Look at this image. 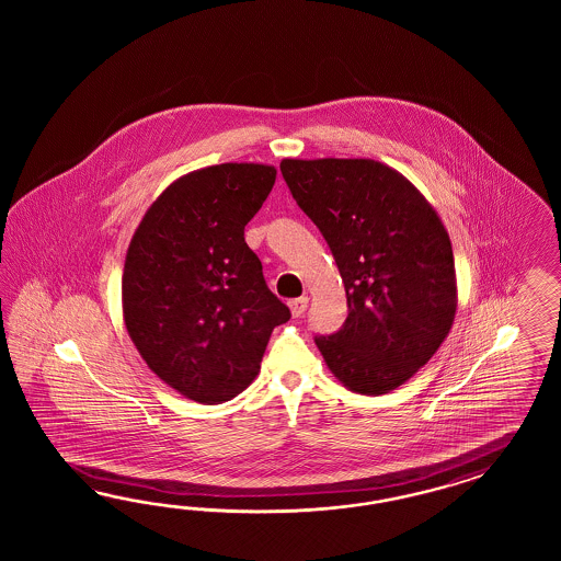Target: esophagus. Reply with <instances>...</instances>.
Instances as JSON below:
<instances>
[{"instance_id": "esophagus-1", "label": "esophagus", "mask_w": 561, "mask_h": 561, "mask_svg": "<svg viewBox=\"0 0 561 561\" xmlns=\"http://www.w3.org/2000/svg\"><path fill=\"white\" fill-rule=\"evenodd\" d=\"M306 306H308V298H306V296H302V298H296V300H291V302H289L291 317H300V314L305 312Z\"/></svg>"}]
</instances>
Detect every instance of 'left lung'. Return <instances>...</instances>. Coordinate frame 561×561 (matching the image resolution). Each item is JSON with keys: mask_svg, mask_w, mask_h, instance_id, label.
Listing matches in <instances>:
<instances>
[{"mask_svg": "<svg viewBox=\"0 0 561 561\" xmlns=\"http://www.w3.org/2000/svg\"><path fill=\"white\" fill-rule=\"evenodd\" d=\"M279 169L345 286V323L314 340L324 364L350 391L391 392L455 323L457 273L440 216L399 170L370 158H284Z\"/></svg>", "mask_w": 561, "mask_h": 561, "instance_id": "obj_1", "label": "left lung"}]
</instances>
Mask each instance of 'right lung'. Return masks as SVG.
Here are the masks:
<instances>
[{
	"mask_svg": "<svg viewBox=\"0 0 561 561\" xmlns=\"http://www.w3.org/2000/svg\"><path fill=\"white\" fill-rule=\"evenodd\" d=\"M277 170L226 162L172 181L139 221L123 279V321L139 356L191 401L218 405L244 391L288 306L267 288L244 226Z\"/></svg>",
	"mask_w": 561,
	"mask_h": 561,
	"instance_id": "add662e5",
	"label": "right lung"
}]
</instances>
